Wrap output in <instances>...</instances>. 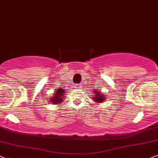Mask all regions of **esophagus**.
<instances>
[{
    "mask_svg": "<svg viewBox=\"0 0 158 158\" xmlns=\"http://www.w3.org/2000/svg\"><path fill=\"white\" fill-rule=\"evenodd\" d=\"M75 87H77V89H80L81 87V86L80 85H76Z\"/></svg>",
    "mask_w": 158,
    "mask_h": 158,
    "instance_id": "34e87169",
    "label": "esophagus"
}]
</instances>
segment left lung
I'll use <instances>...</instances> for the list:
<instances>
[{
    "label": "left lung",
    "instance_id": "left-lung-1",
    "mask_svg": "<svg viewBox=\"0 0 158 158\" xmlns=\"http://www.w3.org/2000/svg\"><path fill=\"white\" fill-rule=\"evenodd\" d=\"M93 92L94 93L93 95V99L95 103H97V105L98 104V103L104 102V101H106V100L107 99L105 94H102L101 91L98 90V89H94Z\"/></svg>",
    "mask_w": 158,
    "mask_h": 158
}]
</instances>
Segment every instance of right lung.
<instances>
[{
    "label": "right lung",
    "instance_id": "1",
    "mask_svg": "<svg viewBox=\"0 0 158 158\" xmlns=\"http://www.w3.org/2000/svg\"><path fill=\"white\" fill-rule=\"evenodd\" d=\"M66 92L63 88L56 89L55 93H54L53 96L51 97L50 103L52 104H61V103L64 101L65 95H66Z\"/></svg>",
    "mask_w": 158,
    "mask_h": 158
}]
</instances>
